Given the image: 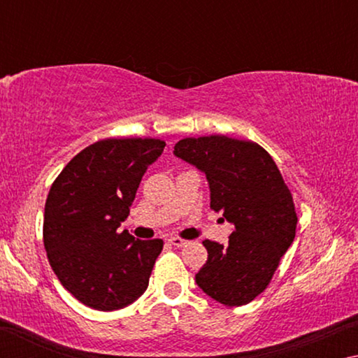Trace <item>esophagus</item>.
<instances>
[{
    "mask_svg": "<svg viewBox=\"0 0 358 358\" xmlns=\"http://www.w3.org/2000/svg\"><path fill=\"white\" fill-rule=\"evenodd\" d=\"M169 243L173 245V246H177V248H181V246H186L187 245V240H183V238H180V237H171V238H169Z\"/></svg>",
    "mask_w": 358,
    "mask_h": 358,
    "instance_id": "obj_1",
    "label": "esophagus"
}]
</instances>
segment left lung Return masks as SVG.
<instances>
[{
    "instance_id": "8db88e82",
    "label": "left lung",
    "mask_w": 358,
    "mask_h": 358,
    "mask_svg": "<svg viewBox=\"0 0 358 358\" xmlns=\"http://www.w3.org/2000/svg\"><path fill=\"white\" fill-rule=\"evenodd\" d=\"M173 155L205 173L210 207L232 222L229 245L205 240L208 259L196 282L226 306H241L262 294L292 245L296 213L273 157L251 141L227 136L187 137Z\"/></svg>"
}]
</instances>
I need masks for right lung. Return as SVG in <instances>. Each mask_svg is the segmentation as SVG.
Masks as SVG:
<instances>
[{"instance_id":"right-lung-1","label":"right lung","mask_w":358,"mask_h":358,"mask_svg":"<svg viewBox=\"0 0 358 358\" xmlns=\"http://www.w3.org/2000/svg\"><path fill=\"white\" fill-rule=\"evenodd\" d=\"M159 138H106L68 162L47 196L44 246L59 282L93 310L131 305L148 287L164 241L118 232Z\"/></svg>"}]
</instances>
